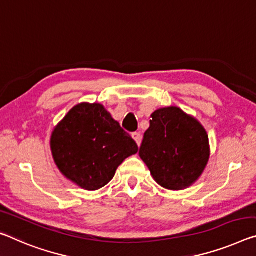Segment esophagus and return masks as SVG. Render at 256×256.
Returning a JSON list of instances; mask_svg holds the SVG:
<instances>
[{"instance_id": "esophagus-1", "label": "esophagus", "mask_w": 256, "mask_h": 256, "mask_svg": "<svg viewBox=\"0 0 256 256\" xmlns=\"http://www.w3.org/2000/svg\"><path fill=\"white\" fill-rule=\"evenodd\" d=\"M132 138L134 139V141H136L138 146L141 144V141H142V136H141L140 133H138V132L132 133Z\"/></svg>"}]
</instances>
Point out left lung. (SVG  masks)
Instances as JSON below:
<instances>
[{
  "label": "left lung",
  "mask_w": 256,
  "mask_h": 256,
  "mask_svg": "<svg viewBox=\"0 0 256 256\" xmlns=\"http://www.w3.org/2000/svg\"><path fill=\"white\" fill-rule=\"evenodd\" d=\"M139 156L158 184L168 190L192 186L208 163L210 149L204 126L179 107L152 114Z\"/></svg>",
  "instance_id": "left-lung-1"
}]
</instances>
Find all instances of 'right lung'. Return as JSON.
<instances>
[{"label": "right lung", "instance_id": "add662e5", "mask_svg": "<svg viewBox=\"0 0 256 256\" xmlns=\"http://www.w3.org/2000/svg\"><path fill=\"white\" fill-rule=\"evenodd\" d=\"M50 147L62 176L90 192L106 186L139 149L107 109L96 102L72 107L54 128Z\"/></svg>", "mask_w": 256, "mask_h": 256}]
</instances>
